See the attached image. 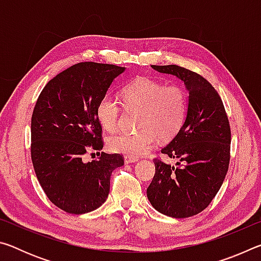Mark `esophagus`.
I'll return each instance as SVG.
<instances>
[{"label": "esophagus", "instance_id": "34e87169", "mask_svg": "<svg viewBox=\"0 0 261 261\" xmlns=\"http://www.w3.org/2000/svg\"><path fill=\"white\" fill-rule=\"evenodd\" d=\"M137 161H138V159H137V158L130 156V155H125L124 156V162L125 163H134V162H137Z\"/></svg>", "mask_w": 261, "mask_h": 261}]
</instances>
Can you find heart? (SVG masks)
Listing matches in <instances>:
<instances>
[{"instance_id":"heart-1","label":"heart","mask_w":261,"mask_h":261,"mask_svg":"<svg viewBox=\"0 0 261 261\" xmlns=\"http://www.w3.org/2000/svg\"><path fill=\"white\" fill-rule=\"evenodd\" d=\"M126 110L139 112L136 134H117L108 140L116 153L140 156L151 151L156 139L170 140L182 127L188 110L187 93L182 87L166 86L149 78H137L122 90ZM121 116V106L112 95H103L96 106V117L107 131H115Z\"/></svg>"}]
</instances>
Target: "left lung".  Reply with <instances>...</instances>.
Segmentation results:
<instances>
[{
    "instance_id": "obj_1",
    "label": "left lung",
    "mask_w": 261,
    "mask_h": 261,
    "mask_svg": "<svg viewBox=\"0 0 261 261\" xmlns=\"http://www.w3.org/2000/svg\"><path fill=\"white\" fill-rule=\"evenodd\" d=\"M152 68L180 79L189 99L184 124L161 149L177 162L171 166L154 159L155 174L147 188V198L162 214L190 218L211 204L226 177L230 161V125L222 100L204 77L175 64Z\"/></svg>"
}]
</instances>
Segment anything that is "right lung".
Returning a JSON list of instances; mask_svg holds the SVG:
<instances>
[{
	"instance_id": "1",
	"label": "right lung",
	"mask_w": 261,
	"mask_h": 261,
	"mask_svg": "<svg viewBox=\"0 0 261 261\" xmlns=\"http://www.w3.org/2000/svg\"><path fill=\"white\" fill-rule=\"evenodd\" d=\"M125 68L82 62L47 83L31 120V158L37 178L53 204L70 214L98 208L107 199L110 176L124 165L122 154L88 151L103 147L96 106Z\"/></svg>"
}]
</instances>
